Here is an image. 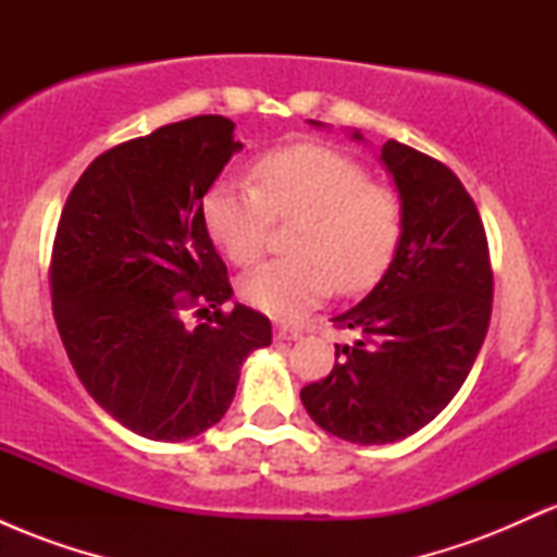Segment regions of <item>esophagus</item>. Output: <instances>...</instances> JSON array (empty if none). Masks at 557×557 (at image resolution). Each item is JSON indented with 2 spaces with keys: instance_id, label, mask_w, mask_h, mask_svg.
<instances>
[{
  "instance_id": "esophagus-1",
  "label": "esophagus",
  "mask_w": 557,
  "mask_h": 557,
  "mask_svg": "<svg viewBox=\"0 0 557 557\" xmlns=\"http://www.w3.org/2000/svg\"><path fill=\"white\" fill-rule=\"evenodd\" d=\"M274 337H277V341H298L300 327H296V324H277V327H274Z\"/></svg>"
}]
</instances>
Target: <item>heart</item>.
I'll return each mask as SVG.
<instances>
[{
    "label": "heart",
    "mask_w": 557,
    "mask_h": 557,
    "mask_svg": "<svg viewBox=\"0 0 557 557\" xmlns=\"http://www.w3.org/2000/svg\"><path fill=\"white\" fill-rule=\"evenodd\" d=\"M253 185L220 183L203 198L209 238L233 264L264 253L272 220L293 222L290 253L246 274V304L274 319H298L341 293L380 283L400 246L403 201L369 183L356 159L317 144L270 151L253 164Z\"/></svg>",
    "instance_id": "b5f03b06"
}]
</instances>
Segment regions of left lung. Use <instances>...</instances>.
<instances>
[{"mask_svg":"<svg viewBox=\"0 0 557 557\" xmlns=\"http://www.w3.org/2000/svg\"><path fill=\"white\" fill-rule=\"evenodd\" d=\"M380 159L403 201L400 246L374 290L332 319L359 341L335 345L332 372L300 389L309 417L356 445L430 424L469 376L492 314L487 235L456 172L398 140Z\"/></svg>","mask_w":557,"mask_h":557,"instance_id":"obj_1","label":"left lung"}]
</instances>
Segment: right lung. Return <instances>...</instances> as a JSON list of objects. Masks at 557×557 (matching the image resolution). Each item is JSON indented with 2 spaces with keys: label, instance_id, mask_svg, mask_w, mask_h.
<instances>
[{
  "label": "right lung",
  "instance_id": "obj_1",
  "mask_svg": "<svg viewBox=\"0 0 557 557\" xmlns=\"http://www.w3.org/2000/svg\"><path fill=\"white\" fill-rule=\"evenodd\" d=\"M235 123L198 114L96 157L70 190L52 248L57 330L88 395L140 437L183 443L225 417L270 319L233 298L203 196ZM196 305L208 322L188 329Z\"/></svg>",
  "mask_w": 557,
  "mask_h": 557
}]
</instances>
